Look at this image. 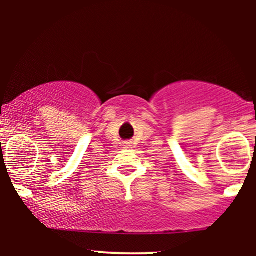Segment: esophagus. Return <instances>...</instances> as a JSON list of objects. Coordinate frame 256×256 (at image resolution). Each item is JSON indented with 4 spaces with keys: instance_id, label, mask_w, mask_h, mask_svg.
<instances>
[{
    "instance_id": "34e87169",
    "label": "esophagus",
    "mask_w": 256,
    "mask_h": 256,
    "mask_svg": "<svg viewBox=\"0 0 256 256\" xmlns=\"http://www.w3.org/2000/svg\"><path fill=\"white\" fill-rule=\"evenodd\" d=\"M128 148H130V146H128Z\"/></svg>"
}]
</instances>
